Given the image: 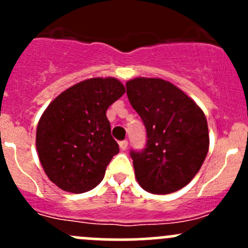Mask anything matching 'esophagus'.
Here are the masks:
<instances>
[{"mask_svg": "<svg viewBox=\"0 0 248 248\" xmlns=\"http://www.w3.org/2000/svg\"><path fill=\"white\" fill-rule=\"evenodd\" d=\"M119 145H120V149L126 150L127 147H128V141H127V140H121V141L119 142Z\"/></svg>", "mask_w": 248, "mask_h": 248, "instance_id": "esophagus-1", "label": "esophagus"}]
</instances>
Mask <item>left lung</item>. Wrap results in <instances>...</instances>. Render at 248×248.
<instances>
[{
	"mask_svg": "<svg viewBox=\"0 0 248 248\" xmlns=\"http://www.w3.org/2000/svg\"><path fill=\"white\" fill-rule=\"evenodd\" d=\"M129 103L146 129V146L131 150L137 181L145 191L168 194L191 182L209 151L202 110L171 82L136 78L126 84Z\"/></svg>",
	"mask_w": 248,
	"mask_h": 248,
	"instance_id": "obj_1",
	"label": "left lung"
}]
</instances>
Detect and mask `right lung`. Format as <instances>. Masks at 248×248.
<instances>
[{"mask_svg": "<svg viewBox=\"0 0 248 248\" xmlns=\"http://www.w3.org/2000/svg\"><path fill=\"white\" fill-rule=\"evenodd\" d=\"M124 91L115 78H92L62 92L43 112L36 146L44 171L57 187L84 193L101 184L119 154L106 112Z\"/></svg>", "mask_w": 248, "mask_h": 248, "instance_id": "obj_1", "label": "right lung"}]
</instances>
